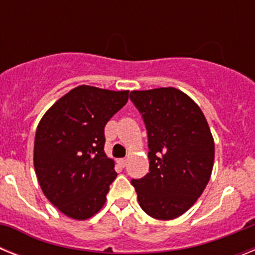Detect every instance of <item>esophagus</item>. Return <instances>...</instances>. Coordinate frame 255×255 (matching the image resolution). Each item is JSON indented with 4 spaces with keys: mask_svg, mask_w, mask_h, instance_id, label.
<instances>
[{
    "mask_svg": "<svg viewBox=\"0 0 255 255\" xmlns=\"http://www.w3.org/2000/svg\"><path fill=\"white\" fill-rule=\"evenodd\" d=\"M117 162H119V164H120L121 167H125L126 163H128V161H126V158H120Z\"/></svg>",
    "mask_w": 255,
    "mask_h": 255,
    "instance_id": "1",
    "label": "esophagus"
}]
</instances>
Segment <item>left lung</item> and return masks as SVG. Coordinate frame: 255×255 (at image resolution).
Returning <instances> with one entry per match:
<instances>
[{"mask_svg":"<svg viewBox=\"0 0 255 255\" xmlns=\"http://www.w3.org/2000/svg\"><path fill=\"white\" fill-rule=\"evenodd\" d=\"M148 131L149 172L132 180L147 215L173 220L198 200L211 179L215 140L204 114L176 88L132 91Z\"/></svg>","mask_w":255,"mask_h":255,"instance_id":"8db88e82","label":"left lung"}]
</instances>
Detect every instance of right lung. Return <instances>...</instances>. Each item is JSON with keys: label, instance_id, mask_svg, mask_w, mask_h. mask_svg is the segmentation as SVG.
<instances>
[{"label": "right lung", "instance_id": "right-lung-1", "mask_svg": "<svg viewBox=\"0 0 255 255\" xmlns=\"http://www.w3.org/2000/svg\"><path fill=\"white\" fill-rule=\"evenodd\" d=\"M129 100V91L79 85L47 110L34 139V170L40 189L73 220L93 217L116 179L105 153V126Z\"/></svg>", "mask_w": 255, "mask_h": 255}]
</instances>
